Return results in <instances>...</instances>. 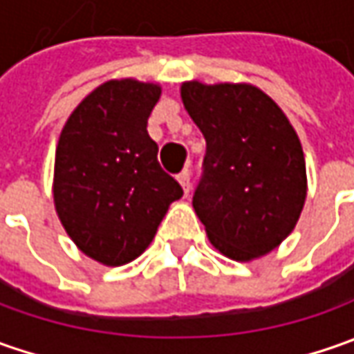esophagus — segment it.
<instances>
[{"instance_id": "obj_1", "label": "esophagus", "mask_w": 354, "mask_h": 354, "mask_svg": "<svg viewBox=\"0 0 354 354\" xmlns=\"http://www.w3.org/2000/svg\"><path fill=\"white\" fill-rule=\"evenodd\" d=\"M177 179H179V183H181V187H183L185 195H189V191H191V171L189 169L181 171V173L177 175Z\"/></svg>"}]
</instances>
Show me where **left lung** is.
<instances>
[{"label": "left lung", "instance_id": "8db88e82", "mask_svg": "<svg viewBox=\"0 0 354 354\" xmlns=\"http://www.w3.org/2000/svg\"><path fill=\"white\" fill-rule=\"evenodd\" d=\"M181 98L207 142L193 207L212 246L238 262L272 252L295 228L307 195L290 120L252 84L191 80Z\"/></svg>", "mask_w": 354, "mask_h": 354}]
</instances>
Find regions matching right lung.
Here are the masks:
<instances>
[{
    "label": "right lung",
    "mask_w": 354,
    "mask_h": 354,
    "mask_svg": "<svg viewBox=\"0 0 354 354\" xmlns=\"http://www.w3.org/2000/svg\"><path fill=\"white\" fill-rule=\"evenodd\" d=\"M159 96L153 82L108 80L76 106L59 138L55 209L76 246L104 266L136 260L183 197L147 133Z\"/></svg>",
    "instance_id": "1"
}]
</instances>
